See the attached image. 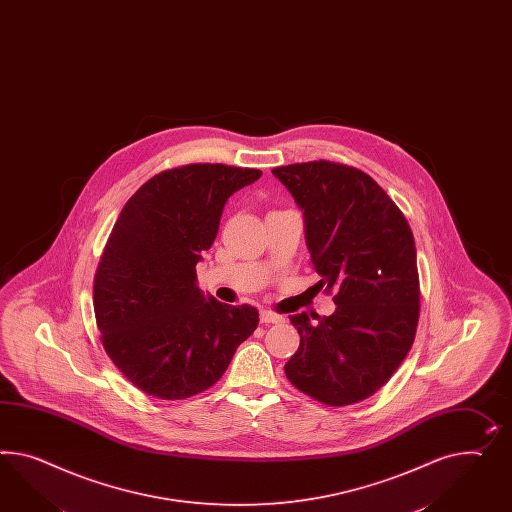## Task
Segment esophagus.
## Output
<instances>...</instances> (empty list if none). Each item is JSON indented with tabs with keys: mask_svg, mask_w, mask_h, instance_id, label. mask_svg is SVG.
<instances>
[{
	"mask_svg": "<svg viewBox=\"0 0 512 512\" xmlns=\"http://www.w3.org/2000/svg\"><path fill=\"white\" fill-rule=\"evenodd\" d=\"M261 322L263 324H277V322H283V317L281 315H276V313H272V311H266V309H263L261 311Z\"/></svg>",
	"mask_w": 512,
	"mask_h": 512,
	"instance_id": "34e87169",
	"label": "esophagus"
}]
</instances>
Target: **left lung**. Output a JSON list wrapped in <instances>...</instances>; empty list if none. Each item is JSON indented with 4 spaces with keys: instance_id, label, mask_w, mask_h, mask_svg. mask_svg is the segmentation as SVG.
<instances>
[{
    "instance_id": "8db88e82",
    "label": "left lung",
    "mask_w": 512,
    "mask_h": 512,
    "mask_svg": "<svg viewBox=\"0 0 512 512\" xmlns=\"http://www.w3.org/2000/svg\"><path fill=\"white\" fill-rule=\"evenodd\" d=\"M272 173L304 212L318 283L337 289L330 317L292 315L300 348L285 374L324 404L363 401L386 384L414 343L419 276L412 229L356 167L320 160Z\"/></svg>"
}]
</instances>
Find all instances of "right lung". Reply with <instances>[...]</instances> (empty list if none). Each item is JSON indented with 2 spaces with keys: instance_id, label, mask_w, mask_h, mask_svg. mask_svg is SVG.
<instances>
[{
  "instance_id": "obj_1",
  "label": "right lung",
  "mask_w": 512,
  "mask_h": 512,
  "mask_svg": "<svg viewBox=\"0 0 512 512\" xmlns=\"http://www.w3.org/2000/svg\"><path fill=\"white\" fill-rule=\"evenodd\" d=\"M259 169L192 164L147 180L115 221L93 287L102 345L147 395L175 401L216 384L259 324L251 305L197 287L195 266L231 195Z\"/></svg>"
}]
</instances>
